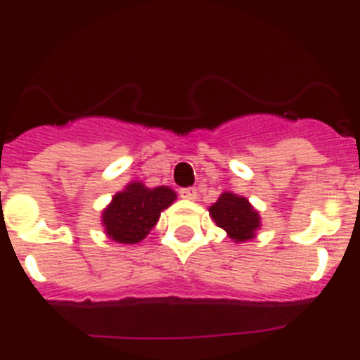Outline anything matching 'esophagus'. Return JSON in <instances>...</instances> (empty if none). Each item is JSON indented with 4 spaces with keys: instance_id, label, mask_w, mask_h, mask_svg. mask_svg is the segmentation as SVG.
<instances>
[{
    "instance_id": "1",
    "label": "esophagus",
    "mask_w": 360,
    "mask_h": 360,
    "mask_svg": "<svg viewBox=\"0 0 360 360\" xmlns=\"http://www.w3.org/2000/svg\"><path fill=\"white\" fill-rule=\"evenodd\" d=\"M180 196L184 200H196L198 193H196L195 187H186V189H180Z\"/></svg>"
}]
</instances>
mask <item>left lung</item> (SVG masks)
Instances as JSON below:
<instances>
[{
    "label": "left lung",
    "mask_w": 360,
    "mask_h": 360,
    "mask_svg": "<svg viewBox=\"0 0 360 360\" xmlns=\"http://www.w3.org/2000/svg\"><path fill=\"white\" fill-rule=\"evenodd\" d=\"M209 214L214 219V224L224 229L231 240H234V243L252 240L262 227V216L257 209H254L245 196L232 191H225L218 196L216 203L209 207Z\"/></svg>",
    "instance_id": "left-lung-1"
}]
</instances>
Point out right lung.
Returning <instances> with one entry per match:
<instances>
[{"label": "right lung", "instance_id": "add662e5", "mask_svg": "<svg viewBox=\"0 0 360 360\" xmlns=\"http://www.w3.org/2000/svg\"><path fill=\"white\" fill-rule=\"evenodd\" d=\"M174 200L176 193L171 187H146L133 180L111 198L101 214L104 234L117 243H139L157 225L160 212L173 205Z\"/></svg>", "mask_w": 360, "mask_h": 360}]
</instances>
